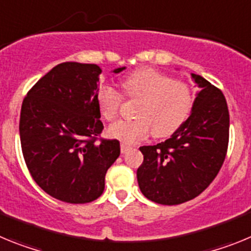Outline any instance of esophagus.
<instances>
[{"label":"esophagus","mask_w":251,"mask_h":251,"mask_svg":"<svg viewBox=\"0 0 251 251\" xmlns=\"http://www.w3.org/2000/svg\"><path fill=\"white\" fill-rule=\"evenodd\" d=\"M129 150H130V146L127 145V143H124V142H122V143H121L122 153H127Z\"/></svg>","instance_id":"34e87169"}]
</instances>
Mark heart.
Here are the masks:
<instances>
[{
  "label": "heart",
  "mask_w": 251,
  "mask_h": 251,
  "mask_svg": "<svg viewBox=\"0 0 251 251\" xmlns=\"http://www.w3.org/2000/svg\"><path fill=\"white\" fill-rule=\"evenodd\" d=\"M124 95L139 100L133 121H119L108 129L109 136L134 143L153 130L156 137H167L187 118L192 108L194 95L187 83L153 69L133 73L123 83ZM99 110L106 121H114L123 104V95L113 86L103 85L97 94Z\"/></svg>",
  "instance_id": "heart-1"
}]
</instances>
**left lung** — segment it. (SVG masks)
<instances>
[{
    "mask_svg": "<svg viewBox=\"0 0 251 251\" xmlns=\"http://www.w3.org/2000/svg\"><path fill=\"white\" fill-rule=\"evenodd\" d=\"M200 92L187 121L171 138L143 146L137 170L142 194L161 205H179L205 191L225 161L229 145V109L223 92L191 74Z\"/></svg>",
    "mask_w": 251,
    "mask_h": 251,
    "instance_id": "obj_1",
    "label": "left lung"
}]
</instances>
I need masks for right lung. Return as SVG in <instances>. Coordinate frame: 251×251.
Listing matches in <instances>:
<instances>
[{
    "mask_svg": "<svg viewBox=\"0 0 251 251\" xmlns=\"http://www.w3.org/2000/svg\"><path fill=\"white\" fill-rule=\"evenodd\" d=\"M126 68H118V74ZM95 64L61 63L22 101L20 139L26 166L48 195L68 203L97 200L108 168L121 154L117 139H103Z\"/></svg>",
    "mask_w": 251,
    "mask_h": 251,
    "instance_id": "obj_1",
    "label": "right lung"
}]
</instances>
